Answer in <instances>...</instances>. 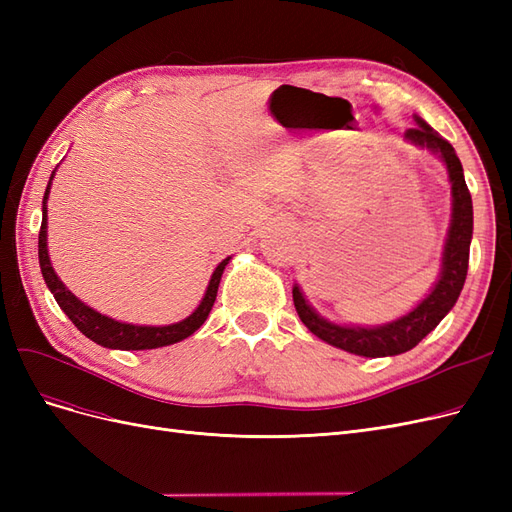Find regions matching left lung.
<instances>
[{
	"label": "left lung",
	"instance_id": "8db88e82",
	"mask_svg": "<svg viewBox=\"0 0 512 512\" xmlns=\"http://www.w3.org/2000/svg\"><path fill=\"white\" fill-rule=\"evenodd\" d=\"M414 121L418 128L406 130V143L438 156L446 166L448 183H451V224H448L442 247L438 280L433 282L425 299L418 301L408 314L391 322L363 327V324H337L320 316L305 299L299 284L292 286L294 307H297V314L309 331L329 346L356 356H367V359H380V356H395L412 350L455 307L468 275L474 211L466 177H463V166L453 145L444 141L425 119L414 115Z\"/></svg>",
	"mask_w": 512,
	"mask_h": 512
}]
</instances>
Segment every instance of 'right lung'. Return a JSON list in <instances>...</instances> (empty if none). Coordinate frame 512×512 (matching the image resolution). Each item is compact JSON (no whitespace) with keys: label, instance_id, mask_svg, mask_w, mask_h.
<instances>
[{"label":"right lung","instance_id":"1","mask_svg":"<svg viewBox=\"0 0 512 512\" xmlns=\"http://www.w3.org/2000/svg\"><path fill=\"white\" fill-rule=\"evenodd\" d=\"M57 170V168H55ZM55 170L51 173L49 185H46V192L42 198V226H40V235H38V258H40V271L46 286L53 292V297L57 305L64 309V314L74 322V327L79 329L85 337H89L91 342H96L98 346L111 348V350H153V348H162L177 344L181 339L190 337L194 331L203 327L211 307L215 303V297H218V286L222 280V273L226 265L230 262V256L224 258L218 267H215L211 280L207 284L205 297L200 299L198 307L194 312L173 324H162V327H151V324H132V322H119L111 316H104L96 312L94 307L85 305L74 292L66 288V284L59 280L53 265H51V256H49V215H46V200H49L51 194V185Z\"/></svg>","mask_w":512,"mask_h":512}]
</instances>
